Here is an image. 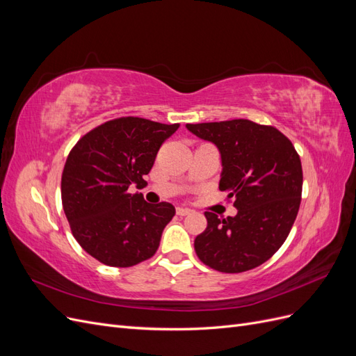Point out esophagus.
Listing matches in <instances>:
<instances>
[{
	"instance_id": "1",
	"label": "esophagus",
	"mask_w": 356,
	"mask_h": 356,
	"mask_svg": "<svg viewBox=\"0 0 356 356\" xmlns=\"http://www.w3.org/2000/svg\"><path fill=\"white\" fill-rule=\"evenodd\" d=\"M191 211L187 209V208H177V215H179V217H186V215H190Z\"/></svg>"
}]
</instances>
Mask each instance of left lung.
Here are the masks:
<instances>
[{"instance_id":"8db88e82","label":"left lung","mask_w":356,"mask_h":356,"mask_svg":"<svg viewBox=\"0 0 356 356\" xmlns=\"http://www.w3.org/2000/svg\"><path fill=\"white\" fill-rule=\"evenodd\" d=\"M218 147L220 190L238 213L204 212L208 227L195 239L199 260L222 273H242L266 263L286 241L297 218L303 169L293 143L273 126L245 118L187 124Z\"/></svg>"}]
</instances>
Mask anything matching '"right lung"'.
Masks as SVG:
<instances>
[{"mask_svg": "<svg viewBox=\"0 0 356 356\" xmlns=\"http://www.w3.org/2000/svg\"><path fill=\"white\" fill-rule=\"evenodd\" d=\"M178 127L118 117L72 147L62 172V207L75 241L99 263L132 267L156 254L175 208L168 202L147 203L141 193H129V186L147 184L144 175Z\"/></svg>", "mask_w": 356, "mask_h": 356, "instance_id": "right-lung-1", "label": "right lung"}]
</instances>
